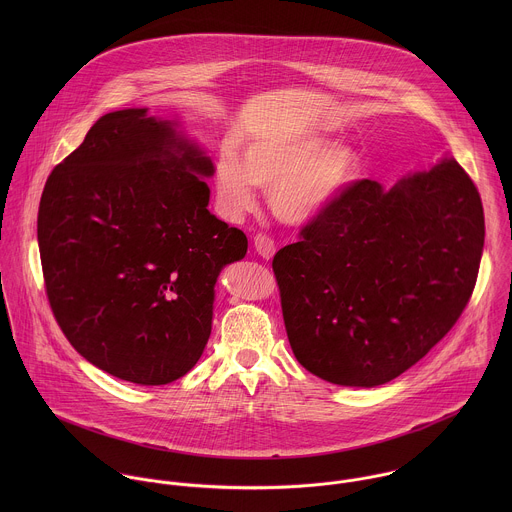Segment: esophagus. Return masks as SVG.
Returning a JSON list of instances; mask_svg holds the SVG:
<instances>
[{"label": "esophagus", "instance_id": "34e87169", "mask_svg": "<svg viewBox=\"0 0 512 512\" xmlns=\"http://www.w3.org/2000/svg\"><path fill=\"white\" fill-rule=\"evenodd\" d=\"M254 248H256V252H258L262 258H266V260H270V258L276 254V242H274V238L268 236V234H262V232L254 236Z\"/></svg>", "mask_w": 512, "mask_h": 512}]
</instances>
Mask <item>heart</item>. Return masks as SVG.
Listing matches in <instances>:
<instances>
[{"label":"heart","mask_w":512,"mask_h":512,"mask_svg":"<svg viewBox=\"0 0 512 512\" xmlns=\"http://www.w3.org/2000/svg\"><path fill=\"white\" fill-rule=\"evenodd\" d=\"M359 157L349 146L319 136L262 140L244 151V165L224 151L215 171L220 205L234 215L256 205L254 185L270 193L272 211L286 222L315 219L355 177Z\"/></svg>","instance_id":"obj_1"}]
</instances>
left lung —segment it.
<instances>
[{
    "mask_svg": "<svg viewBox=\"0 0 512 512\" xmlns=\"http://www.w3.org/2000/svg\"><path fill=\"white\" fill-rule=\"evenodd\" d=\"M483 242L479 191L455 159L388 191L347 185L272 262L295 359L341 386L400 376L461 317Z\"/></svg>",
    "mask_w": 512,
    "mask_h": 512,
    "instance_id": "left-lung-1",
    "label": "left lung"
}]
</instances>
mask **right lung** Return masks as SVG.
Wrapping results in <instances>:
<instances>
[{
    "label": "right lung",
    "mask_w": 512,
    "mask_h": 512,
    "mask_svg": "<svg viewBox=\"0 0 512 512\" xmlns=\"http://www.w3.org/2000/svg\"><path fill=\"white\" fill-rule=\"evenodd\" d=\"M209 175L211 159L146 108L98 118L51 171L37 217L45 292L88 363L159 386L201 359L220 270L248 248L209 213Z\"/></svg>",
    "instance_id": "add662e5"
}]
</instances>
